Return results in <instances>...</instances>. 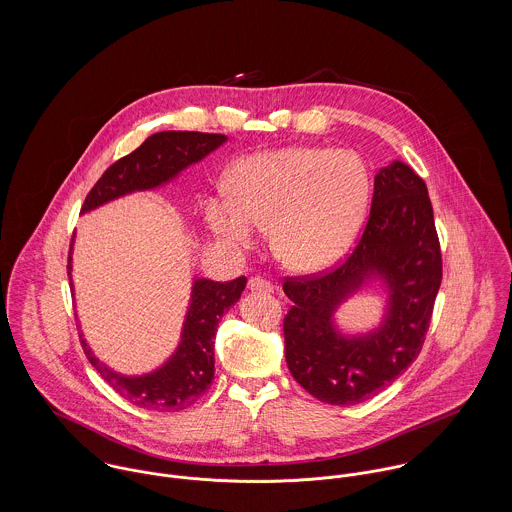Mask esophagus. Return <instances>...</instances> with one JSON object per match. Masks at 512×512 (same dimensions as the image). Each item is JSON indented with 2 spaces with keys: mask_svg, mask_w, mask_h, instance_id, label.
<instances>
[{
  "mask_svg": "<svg viewBox=\"0 0 512 512\" xmlns=\"http://www.w3.org/2000/svg\"><path fill=\"white\" fill-rule=\"evenodd\" d=\"M248 290L252 293H270L274 292V286L264 278H250L248 280Z\"/></svg>",
  "mask_w": 512,
  "mask_h": 512,
  "instance_id": "34e87169",
  "label": "esophagus"
}]
</instances>
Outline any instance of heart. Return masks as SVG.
Returning <instances> with one entry per match:
<instances>
[{
  "mask_svg": "<svg viewBox=\"0 0 512 512\" xmlns=\"http://www.w3.org/2000/svg\"><path fill=\"white\" fill-rule=\"evenodd\" d=\"M368 175L345 149L293 146L244 157L232 193L205 199L211 230L232 250H250L270 228L272 248L293 272L315 274L337 264L365 219Z\"/></svg>",
  "mask_w": 512,
  "mask_h": 512,
  "instance_id": "1",
  "label": "heart"
}]
</instances>
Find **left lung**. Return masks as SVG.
Segmentation results:
<instances>
[{
    "label": "left lung",
    "instance_id": "1",
    "mask_svg": "<svg viewBox=\"0 0 512 512\" xmlns=\"http://www.w3.org/2000/svg\"><path fill=\"white\" fill-rule=\"evenodd\" d=\"M441 284V252L428 187L404 161L374 175L365 232L337 270L286 280V363L317 400L351 406L394 382L422 351ZM385 293L381 319L345 330L336 311L359 292Z\"/></svg>",
    "mask_w": 512,
    "mask_h": 512
}]
</instances>
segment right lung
<instances>
[{"mask_svg":"<svg viewBox=\"0 0 512 512\" xmlns=\"http://www.w3.org/2000/svg\"><path fill=\"white\" fill-rule=\"evenodd\" d=\"M220 134L157 132L130 155L116 161L88 193L82 215L92 213L122 197L155 191L175 181L187 167L226 144ZM74 238L69 252V280L73 284ZM189 305L173 353L142 374H124L100 361L80 331L82 349L100 376L134 406L151 412H179L193 406L211 386L215 376V337L222 315L240 299L246 278L220 284L191 278ZM80 327V325H78Z\"/></svg>","mask_w":512,"mask_h":512,"instance_id":"right-lung-1","label":"right lung"}]
</instances>
